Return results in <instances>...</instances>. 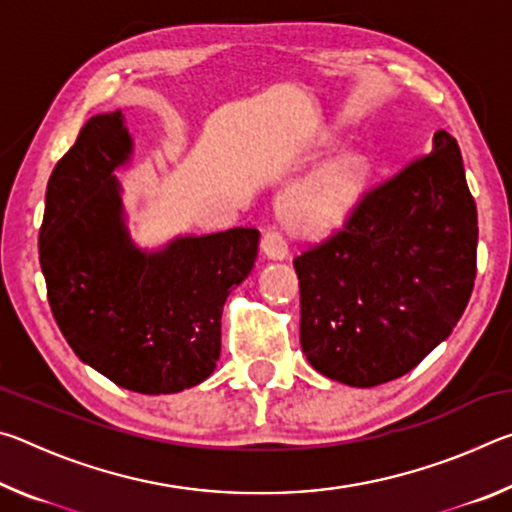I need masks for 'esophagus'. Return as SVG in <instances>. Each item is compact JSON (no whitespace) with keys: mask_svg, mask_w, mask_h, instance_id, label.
I'll return each mask as SVG.
<instances>
[{"mask_svg":"<svg viewBox=\"0 0 512 512\" xmlns=\"http://www.w3.org/2000/svg\"><path fill=\"white\" fill-rule=\"evenodd\" d=\"M262 250L268 259H287L289 257L287 241H284V237L275 228L266 230V235L262 239Z\"/></svg>","mask_w":512,"mask_h":512,"instance_id":"obj_1","label":"esophagus"}]
</instances>
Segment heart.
Masks as SVG:
<instances>
[{"instance_id": "heart-1", "label": "heart", "mask_w": 512, "mask_h": 512, "mask_svg": "<svg viewBox=\"0 0 512 512\" xmlns=\"http://www.w3.org/2000/svg\"><path fill=\"white\" fill-rule=\"evenodd\" d=\"M372 167L366 155L345 151L320 167L307 183L284 196L282 214L305 235H329L343 228L368 192Z\"/></svg>"}]
</instances>
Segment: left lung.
Listing matches in <instances>:
<instances>
[{
	"mask_svg": "<svg viewBox=\"0 0 512 512\" xmlns=\"http://www.w3.org/2000/svg\"><path fill=\"white\" fill-rule=\"evenodd\" d=\"M476 239L461 149L436 131L429 153L372 189L345 230L293 259L307 361L354 388L413 370L463 316Z\"/></svg>",
	"mask_w": 512,
	"mask_h": 512,
	"instance_id": "left-lung-1",
	"label": "left lung"
}]
</instances>
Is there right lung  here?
<instances>
[{"instance_id": "right-lung-1", "label": "right lung", "mask_w": 512, "mask_h": 512, "mask_svg": "<svg viewBox=\"0 0 512 512\" xmlns=\"http://www.w3.org/2000/svg\"><path fill=\"white\" fill-rule=\"evenodd\" d=\"M131 155L121 110L85 121L47 183L40 266L76 357L128 391L180 393L216 368L223 305L253 271L259 230L137 246L117 178Z\"/></svg>"}]
</instances>
